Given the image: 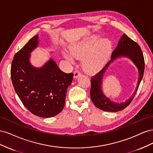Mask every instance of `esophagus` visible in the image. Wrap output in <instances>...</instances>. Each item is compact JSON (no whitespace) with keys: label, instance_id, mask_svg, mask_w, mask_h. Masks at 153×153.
<instances>
[{"label":"esophagus","instance_id":"1","mask_svg":"<svg viewBox=\"0 0 153 153\" xmlns=\"http://www.w3.org/2000/svg\"><path fill=\"white\" fill-rule=\"evenodd\" d=\"M81 75H82V74L79 71L76 70L75 72H74V78H77L78 76H81Z\"/></svg>","mask_w":153,"mask_h":153}]
</instances>
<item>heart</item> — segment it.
Here are the masks:
<instances>
[{"label":"heart","mask_w":153,"mask_h":153,"mask_svg":"<svg viewBox=\"0 0 153 153\" xmlns=\"http://www.w3.org/2000/svg\"><path fill=\"white\" fill-rule=\"evenodd\" d=\"M112 50V45L108 39L98 40L96 38L89 39L74 46L71 48V54L76 59H83L82 66L88 73H93L100 71L108 59ZM69 61L73 58L67 54Z\"/></svg>","instance_id":"obj_1"}]
</instances>
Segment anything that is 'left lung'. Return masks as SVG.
Returning <instances> with one entry per match:
<instances>
[{"label":"left lung","instance_id":"obj_1","mask_svg":"<svg viewBox=\"0 0 153 153\" xmlns=\"http://www.w3.org/2000/svg\"><path fill=\"white\" fill-rule=\"evenodd\" d=\"M120 56H126L132 60L140 71V78L139 79L137 88L136 92L134 94L133 96L126 102L121 104H115L112 102L103 95L100 89V85L103 73L105 72L109 63L111 62L115 58ZM144 68V58H143V53L140 46L135 41L129 38L127 35L124 34L119 41L117 47L114 50V52L112 53L111 60H110L106 64V65L103 67V68H102L101 70L95 74L91 78V87L90 94L91 100L94 105L97 108L102 110L113 112L122 110L127 107L130 104L137 93L138 86H139L140 83L143 78Z\"/></svg>","mask_w":153,"mask_h":153}]
</instances>
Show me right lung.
<instances>
[{"mask_svg": "<svg viewBox=\"0 0 153 153\" xmlns=\"http://www.w3.org/2000/svg\"><path fill=\"white\" fill-rule=\"evenodd\" d=\"M38 44V35H36L15 55L11 78L23 105L37 116L48 118L62 110L73 73L62 71L52 59L42 68L32 67L29 53Z\"/></svg>", "mask_w": 153, "mask_h": 153, "instance_id": "obj_1", "label": "right lung"}]
</instances>
